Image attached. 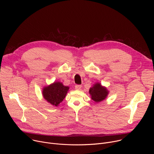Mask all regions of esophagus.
<instances>
[{
  "instance_id": "obj_1",
  "label": "esophagus",
  "mask_w": 154,
  "mask_h": 154,
  "mask_svg": "<svg viewBox=\"0 0 154 154\" xmlns=\"http://www.w3.org/2000/svg\"><path fill=\"white\" fill-rule=\"evenodd\" d=\"M81 88H82V85H76L75 86V89L77 90H80L81 89Z\"/></svg>"
}]
</instances>
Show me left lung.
I'll return each mask as SVG.
<instances>
[{
	"label": "left lung",
	"instance_id": "1",
	"mask_svg": "<svg viewBox=\"0 0 154 154\" xmlns=\"http://www.w3.org/2000/svg\"><path fill=\"white\" fill-rule=\"evenodd\" d=\"M108 91L106 88L101 85L100 83H96L91 87L89 93L91 99L96 102H99L103 100L108 94Z\"/></svg>",
	"mask_w": 154,
	"mask_h": 154
}]
</instances>
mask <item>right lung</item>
Listing matches in <instances>:
<instances>
[{"label":"right lung","mask_w":154,"mask_h":154,"mask_svg":"<svg viewBox=\"0 0 154 154\" xmlns=\"http://www.w3.org/2000/svg\"><path fill=\"white\" fill-rule=\"evenodd\" d=\"M69 89V86H64L61 82H55L44 87L42 93L47 102L53 106H57L65 98Z\"/></svg>","instance_id":"right-lung-1"}]
</instances>
